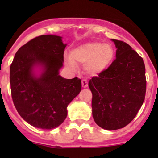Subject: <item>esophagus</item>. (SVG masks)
Masks as SVG:
<instances>
[{"label":"esophagus","instance_id":"34e87169","mask_svg":"<svg viewBox=\"0 0 158 158\" xmlns=\"http://www.w3.org/2000/svg\"><path fill=\"white\" fill-rule=\"evenodd\" d=\"M81 85H82V87H83V88H87L88 85H89L88 81L86 80H82L81 81Z\"/></svg>","mask_w":158,"mask_h":158}]
</instances>
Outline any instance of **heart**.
<instances>
[{"mask_svg":"<svg viewBox=\"0 0 158 158\" xmlns=\"http://www.w3.org/2000/svg\"><path fill=\"white\" fill-rule=\"evenodd\" d=\"M115 57V49L110 43L90 42L84 43L71 52V58H65L67 67L77 71V64L84 65V70L90 76H96L110 66Z\"/></svg>","mask_w":158,"mask_h":158,"instance_id":"heart-1","label":"heart"}]
</instances>
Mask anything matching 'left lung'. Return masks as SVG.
<instances>
[{"label": "left lung", "mask_w": 158, "mask_h": 158, "mask_svg": "<svg viewBox=\"0 0 158 158\" xmlns=\"http://www.w3.org/2000/svg\"><path fill=\"white\" fill-rule=\"evenodd\" d=\"M111 41L117 49L116 58L89 82L93 119L109 131L124 127L133 120L144 102L146 89L143 59L127 43Z\"/></svg>", "instance_id": "obj_1"}]
</instances>
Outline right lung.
<instances>
[{"label": "right lung", "instance_id": "right-lung-1", "mask_svg": "<svg viewBox=\"0 0 158 158\" xmlns=\"http://www.w3.org/2000/svg\"><path fill=\"white\" fill-rule=\"evenodd\" d=\"M65 47L61 36H38L18 50L10 66L13 104L35 127L51 130L61 125L67 106L81 90V79L59 75Z\"/></svg>", "mask_w": 158, "mask_h": 158}]
</instances>
